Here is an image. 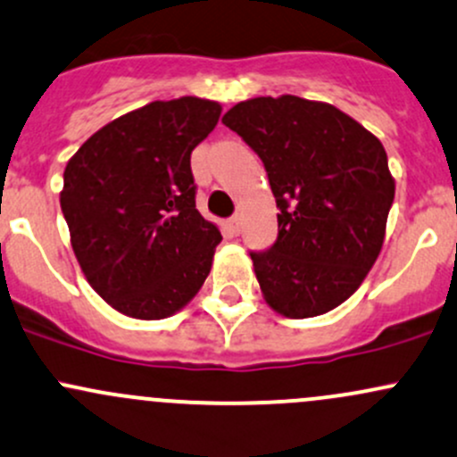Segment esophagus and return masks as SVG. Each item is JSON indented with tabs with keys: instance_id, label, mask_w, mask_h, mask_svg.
Segmentation results:
<instances>
[{
	"instance_id": "obj_1",
	"label": "esophagus",
	"mask_w": 457,
	"mask_h": 457,
	"mask_svg": "<svg viewBox=\"0 0 457 457\" xmlns=\"http://www.w3.org/2000/svg\"><path fill=\"white\" fill-rule=\"evenodd\" d=\"M228 228L232 229V234H238V232H241V219H238V216H232V219H228Z\"/></svg>"
}]
</instances>
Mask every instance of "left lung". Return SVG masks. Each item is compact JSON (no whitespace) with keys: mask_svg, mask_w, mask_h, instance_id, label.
<instances>
[{"mask_svg":"<svg viewBox=\"0 0 457 457\" xmlns=\"http://www.w3.org/2000/svg\"><path fill=\"white\" fill-rule=\"evenodd\" d=\"M265 164L278 238L249 252L267 304L291 320L348 300L377 261L394 201L383 144L326 103L252 98L223 115Z\"/></svg>","mask_w":457,"mask_h":457,"instance_id":"1","label":"left lung"}]
</instances>
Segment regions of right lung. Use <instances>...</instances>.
Segmentation results:
<instances>
[{
  "instance_id": "add662e5",
  "label": "right lung",
  "mask_w": 457,
  "mask_h": 457,
  "mask_svg": "<svg viewBox=\"0 0 457 457\" xmlns=\"http://www.w3.org/2000/svg\"><path fill=\"white\" fill-rule=\"evenodd\" d=\"M220 104L155 100L96 131L63 172L61 210L79 265L120 313L164 320L208 278L220 243L195 205L190 153Z\"/></svg>"
}]
</instances>
